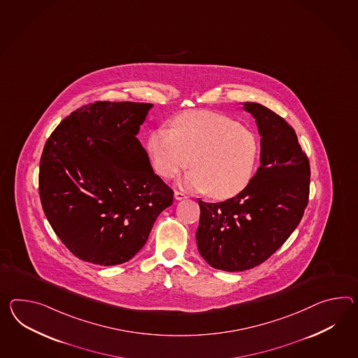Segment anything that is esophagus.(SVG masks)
I'll return each mask as SVG.
<instances>
[{
  "instance_id": "34e87169",
  "label": "esophagus",
  "mask_w": 358,
  "mask_h": 358,
  "mask_svg": "<svg viewBox=\"0 0 358 358\" xmlns=\"http://www.w3.org/2000/svg\"><path fill=\"white\" fill-rule=\"evenodd\" d=\"M187 196H186V194L182 192H175V199L176 201H182V199H186Z\"/></svg>"
}]
</instances>
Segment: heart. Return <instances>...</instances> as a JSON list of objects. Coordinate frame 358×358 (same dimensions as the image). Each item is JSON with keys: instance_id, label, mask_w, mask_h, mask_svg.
Listing matches in <instances>:
<instances>
[{"instance_id": "heart-1", "label": "heart", "mask_w": 358, "mask_h": 358, "mask_svg": "<svg viewBox=\"0 0 358 358\" xmlns=\"http://www.w3.org/2000/svg\"><path fill=\"white\" fill-rule=\"evenodd\" d=\"M148 151L162 177L172 178L190 166L180 181L185 189L227 199L251 181L260 145L252 131L225 115L192 111L176 117L172 129L152 131Z\"/></svg>"}]
</instances>
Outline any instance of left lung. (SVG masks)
I'll list each match as a JSON object with an SVG mask.
<instances>
[{
	"label": "left lung",
	"instance_id": "obj_1",
	"mask_svg": "<svg viewBox=\"0 0 358 358\" xmlns=\"http://www.w3.org/2000/svg\"><path fill=\"white\" fill-rule=\"evenodd\" d=\"M242 105L262 137L260 166L234 198L198 201V250L212 268L225 271H248L269 259L296 229L309 198L310 166L295 131L265 106Z\"/></svg>",
	"mask_w": 358,
	"mask_h": 358
}]
</instances>
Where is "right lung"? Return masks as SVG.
Listing matches in <instances>:
<instances>
[{
	"mask_svg": "<svg viewBox=\"0 0 358 358\" xmlns=\"http://www.w3.org/2000/svg\"><path fill=\"white\" fill-rule=\"evenodd\" d=\"M151 103L94 102L71 113L45 143L38 190L45 216L83 262H129L173 192L154 173L137 134Z\"/></svg>",
	"mask_w": 358,
	"mask_h": 358,
	"instance_id": "add662e5",
	"label": "right lung"
}]
</instances>
